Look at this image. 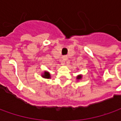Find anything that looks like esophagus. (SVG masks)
Returning <instances> with one entry per match:
<instances>
[{"label":"esophagus","mask_w":121,"mask_h":121,"mask_svg":"<svg viewBox=\"0 0 121 121\" xmlns=\"http://www.w3.org/2000/svg\"><path fill=\"white\" fill-rule=\"evenodd\" d=\"M67 59H68V57H67V56H64L63 57H62V60H63V62H65L66 60H67Z\"/></svg>","instance_id":"1"}]
</instances>
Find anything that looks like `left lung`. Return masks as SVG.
Returning <instances> with one entry per match:
<instances>
[{"mask_svg":"<svg viewBox=\"0 0 121 121\" xmlns=\"http://www.w3.org/2000/svg\"><path fill=\"white\" fill-rule=\"evenodd\" d=\"M82 75H78V76L76 77V79H77V80H80V79L82 78Z\"/></svg>","mask_w":121,"mask_h":121,"instance_id":"obj_1","label":"left lung"}]
</instances>
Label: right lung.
Wrapping results in <instances>:
<instances>
[{
  "label": "right lung",
  "instance_id": "right-lung-1",
  "mask_svg": "<svg viewBox=\"0 0 121 121\" xmlns=\"http://www.w3.org/2000/svg\"><path fill=\"white\" fill-rule=\"evenodd\" d=\"M41 76H42V77L44 78H51V75H50L49 72H47V71L44 72V73H43V74L41 75Z\"/></svg>",
  "mask_w": 121,
  "mask_h": 121
}]
</instances>
